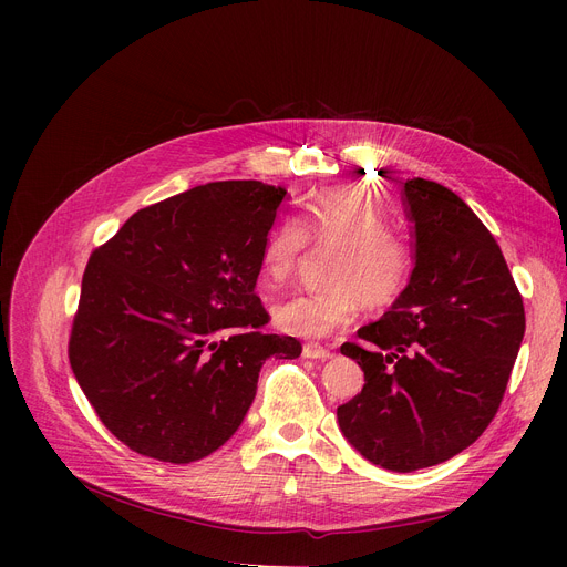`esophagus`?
I'll use <instances>...</instances> for the list:
<instances>
[{"label":"esophagus","instance_id":"34e87169","mask_svg":"<svg viewBox=\"0 0 567 567\" xmlns=\"http://www.w3.org/2000/svg\"><path fill=\"white\" fill-rule=\"evenodd\" d=\"M303 359H310V361H326L331 359V351L317 344V342H306L303 344Z\"/></svg>","mask_w":567,"mask_h":567}]
</instances>
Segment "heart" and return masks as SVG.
<instances>
[{"mask_svg": "<svg viewBox=\"0 0 567 567\" xmlns=\"http://www.w3.org/2000/svg\"><path fill=\"white\" fill-rule=\"evenodd\" d=\"M308 238L317 246H338L321 291L293 293L274 306V323L287 336L319 340L344 329L368 308L393 306L409 285L413 255L389 229L379 202L359 186L312 195L303 214L282 218L259 252V280L266 289L282 287L296 271Z\"/></svg>", "mask_w": 567, "mask_h": 567, "instance_id": "1", "label": "heart"}]
</instances>
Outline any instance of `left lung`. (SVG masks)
<instances>
[{"instance_id": "1", "label": "left lung", "mask_w": 567, "mask_h": 567, "mask_svg": "<svg viewBox=\"0 0 567 567\" xmlns=\"http://www.w3.org/2000/svg\"><path fill=\"white\" fill-rule=\"evenodd\" d=\"M413 268L400 299L340 351L365 372L338 406L344 439L372 464L409 473L455 457L498 411L526 319L489 229L453 190L406 178Z\"/></svg>"}]
</instances>
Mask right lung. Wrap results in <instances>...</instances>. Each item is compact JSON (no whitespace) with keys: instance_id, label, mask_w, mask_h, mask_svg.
I'll return each instance as SVG.
<instances>
[{"instance_id":"right-lung-1","label":"right lung","mask_w":567,"mask_h":567,"mask_svg":"<svg viewBox=\"0 0 567 567\" xmlns=\"http://www.w3.org/2000/svg\"><path fill=\"white\" fill-rule=\"evenodd\" d=\"M287 188L216 182L140 208L82 276L69 361L103 425L172 464L218 451L244 423L268 359L259 252Z\"/></svg>"}]
</instances>
